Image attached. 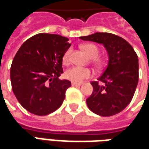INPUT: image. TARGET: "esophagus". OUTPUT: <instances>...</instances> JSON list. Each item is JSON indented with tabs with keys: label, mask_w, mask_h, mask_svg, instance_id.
<instances>
[{
	"label": "esophagus",
	"mask_w": 149,
	"mask_h": 149,
	"mask_svg": "<svg viewBox=\"0 0 149 149\" xmlns=\"http://www.w3.org/2000/svg\"><path fill=\"white\" fill-rule=\"evenodd\" d=\"M81 85V83H75V82H72V86H80Z\"/></svg>",
	"instance_id": "34e87169"
}]
</instances>
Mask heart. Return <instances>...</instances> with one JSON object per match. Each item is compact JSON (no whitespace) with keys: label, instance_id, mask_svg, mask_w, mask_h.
<instances>
[{"label":"heart","instance_id":"b5f03b06","mask_svg":"<svg viewBox=\"0 0 149 149\" xmlns=\"http://www.w3.org/2000/svg\"><path fill=\"white\" fill-rule=\"evenodd\" d=\"M81 48L85 52L88 54L92 60V63L97 68L102 67L104 65V60L98 57L99 55V48L95 44L93 43H87L81 46ZM71 56V50L68 49L64 53L63 56V61L64 63H68L70 60ZM92 75V72L89 68H81L78 66H73V67L68 68L67 71L65 72V77L68 80L71 81L75 83H81L86 78L89 77Z\"/></svg>","mask_w":149,"mask_h":149}]
</instances>
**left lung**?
Segmentation results:
<instances>
[{
  "label": "left lung",
  "mask_w": 149,
  "mask_h": 149,
  "mask_svg": "<svg viewBox=\"0 0 149 149\" xmlns=\"http://www.w3.org/2000/svg\"><path fill=\"white\" fill-rule=\"evenodd\" d=\"M103 44L109 55L106 70L97 81H91L93 93L86 99L89 110L101 116H112L124 110L132 99L139 80L138 56L124 38L111 33L80 37Z\"/></svg>",
  "instance_id": "obj_1"
}]
</instances>
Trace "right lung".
<instances>
[{"instance_id":"right-lung-1","label":"right lung","mask_w":149,"mask_h":149,"mask_svg":"<svg viewBox=\"0 0 149 149\" xmlns=\"http://www.w3.org/2000/svg\"><path fill=\"white\" fill-rule=\"evenodd\" d=\"M59 35L38 34L23 42L10 68L12 89L19 103L32 114L43 116L62 105L71 86L60 80L62 60L70 43Z\"/></svg>"}]
</instances>
